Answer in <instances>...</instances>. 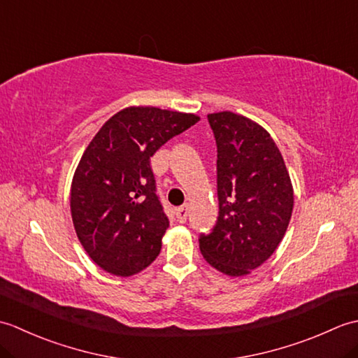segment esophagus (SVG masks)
I'll use <instances>...</instances> for the list:
<instances>
[{
  "instance_id": "esophagus-1",
  "label": "esophagus",
  "mask_w": 358,
  "mask_h": 358,
  "mask_svg": "<svg viewBox=\"0 0 358 358\" xmlns=\"http://www.w3.org/2000/svg\"><path fill=\"white\" fill-rule=\"evenodd\" d=\"M187 206H181V208H178L177 210H175V215H177V220L180 223H186V220H187Z\"/></svg>"
}]
</instances>
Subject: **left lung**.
<instances>
[{
  "mask_svg": "<svg viewBox=\"0 0 358 358\" xmlns=\"http://www.w3.org/2000/svg\"><path fill=\"white\" fill-rule=\"evenodd\" d=\"M217 143L218 218L200 235V250L217 271L246 275L275 252L294 208V189L275 141L255 121L209 113Z\"/></svg>",
  "mask_w": 358,
  "mask_h": 358,
  "instance_id": "left-lung-1",
  "label": "left lung"
}]
</instances>
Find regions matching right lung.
<instances>
[{
    "label": "right lung",
    "instance_id": "obj_1",
    "mask_svg": "<svg viewBox=\"0 0 358 358\" xmlns=\"http://www.w3.org/2000/svg\"><path fill=\"white\" fill-rule=\"evenodd\" d=\"M196 121L194 113L132 106L89 143L72 180L71 212L83 248L106 272L134 275L158 257L169 220L150 157Z\"/></svg>",
    "mask_w": 358,
    "mask_h": 358
}]
</instances>
